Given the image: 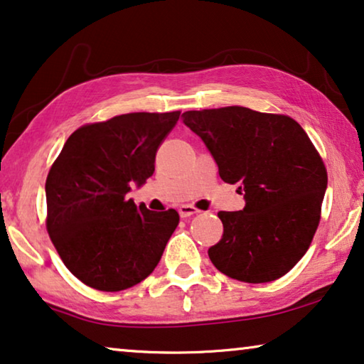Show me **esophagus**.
Returning a JSON list of instances; mask_svg holds the SVG:
<instances>
[{"label":"esophagus","instance_id":"34e87169","mask_svg":"<svg viewBox=\"0 0 364 364\" xmlns=\"http://www.w3.org/2000/svg\"><path fill=\"white\" fill-rule=\"evenodd\" d=\"M178 213H180L181 217H191L194 214H199L200 210L194 208V205H191V204H183V205H180V209H178Z\"/></svg>","mask_w":364,"mask_h":364}]
</instances>
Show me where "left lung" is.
Returning a JSON list of instances; mask_svg holds the SVG:
<instances>
[{
  "label": "left lung",
  "instance_id": "obj_1",
  "mask_svg": "<svg viewBox=\"0 0 364 364\" xmlns=\"http://www.w3.org/2000/svg\"><path fill=\"white\" fill-rule=\"evenodd\" d=\"M181 117L213 154L222 180L245 193L243 210L217 214L224 234L209 248L210 262L243 283L284 276L311 247L327 189V168L306 130L286 114L242 106Z\"/></svg>",
  "mask_w": 364,
  "mask_h": 364
}]
</instances>
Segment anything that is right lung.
<instances>
[{
  "instance_id": "1",
  "label": "right lung",
  "mask_w": 364,
  "mask_h": 364,
  "mask_svg": "<svg viewBox=\"0 0 364 364\" xmlns=\"http://www.w3.org/2000/svg\"><path fill=\"white\" fill-rule=\"evenodd\" d=\"M173 112H129L85 124L70 135L47 175V232L70 273L97 291L144 281L180 224L175 209L154 213L127 199L144 184L155 155L180 119Z\"/></svg>"
}]
</instances>
